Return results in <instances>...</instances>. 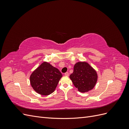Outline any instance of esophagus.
Wrapping results in <instances>:
<instances>
[{"label":"esophagus","mask_w":129,"mask_h":129,"mask_svg":"<svg viewBox=\"0 0 129 129\" xmlns=\"http://www.w3.org/2000/svg\"><path fill=\"white\" fill-rule=\"evenodd\" d=\"M64 75L66 76H69V73L68 72H66L65 74H64Z\"/></svg>","instance_id":"esophagus-1"}]
</instances>
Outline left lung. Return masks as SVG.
I'll return each mask as SVG.
<instances>
[{
	"mask_svg": "<svg viewBox=\"0 0 129 129\" xmlns=\"http://www.w3.org/2000/svg\"><path fill=\"white\" fill-rule=\"evenodd\" d=\"M69 77L78 90L81 92H85L94 88L98 75L96 71L88 62L81 61L74 65L73 73Z\"/></svg>",
	"mask_w": 129,
	"mask_h": 129,
	"instance_id": "8db88e82",
	"label": "left lung"
}]
</instances>
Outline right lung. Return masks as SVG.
<instances>
[{
    "label": "right lung",
    "mask_w": 129,
    "mask_h": 129,
    "mask_svg": "<svg viewBox=\"0 0 129 129\" xmlns=\"http://www.w3.org/2000/svg\"><path fill=\"white\" fill-rule=\"evenodd\" d=\"M62 77L59 70L44 61L31 74L30 83L39 94L47 96L55 91Z\"/></svg>",
    "instance_id": "1"
}]
</instances>
